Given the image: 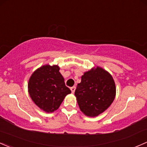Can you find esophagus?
Returning a JSON list of instances; mask_svg holds the SVG:
<instances>
[{"mask_svg":"<svg viewBox=\"0 0 147 147\" xmlns=\"http://www.w3.org/2000/svg\"><path fill=\"white\" fill-rule=\"evenodd\" d=\"M70 89H71V91H72V93H74L75 91V89H76V87H75V86H72V87L70 88Z\"/></svg>","mask_w":147,"mask_h":147,"instance_id":"1","label":"esophagus"}]
</instances>
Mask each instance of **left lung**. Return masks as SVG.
I'll return each instance as SVG.
<instances>
[{
  "label": "left lung",
  "instance_id": "obj_1",
  "mask_svg": "<svg viewBox=\"0 0 147 147\" xmlns=\"http://www.w3.org/2000/svg\"><path fill=\"white\" fill-rule=\"evenodd\" d=\"M80 110L86 115L97 116L113 101L115 85L112 76L101 67L86 72L75 90Z\"/></svg>",
  "mask_w": 147,
  "mask_h": 147
}]
</instances>
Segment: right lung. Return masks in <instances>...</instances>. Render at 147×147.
Segmentation results:
<instances>
[{
	"label": "right lung",
	"instance_id": "1",
	"mask_svg": "<svg viewBox=\"0 0 147 147\" xmlns=\"http://www.w3.org/2000/svg\"><path fill=\"white\" fill-rule=\"evenodd\" d=\"M59 69L58 65H44L36 69L29 79V95L35 104L46 112L57 110L65 96L71 93Z\"/></svg>",
	"mask_w": 147,
	"mask_h": 147
}]
</instances>
